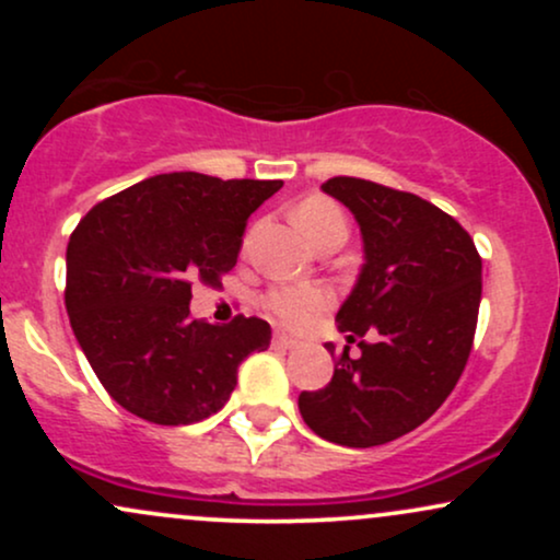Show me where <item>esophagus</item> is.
<instances>
[{
    "mask_svg": "<svg viewBox=\"0 0 560 560\" xmlns=\"http://www.w3.org/2000/svg\"><path fill=\"white\" fill-rule=\"evenodd\" d=\"M271 345L279 347V350H294V347H298V339L287 337V334H273Z\"/></svg>",
    "mask_w": 560,
    "mask_h": 560,
    "instance_id": "1",
    "label": "esophagus"
}]
</instances>
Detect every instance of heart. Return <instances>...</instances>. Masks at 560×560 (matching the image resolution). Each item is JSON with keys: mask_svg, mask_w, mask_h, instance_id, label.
Returning a JSON list of instances; mask_svg holds the SVG:
<instances>
[{"mask_svg": "<svg viewBox=\"0 0 560 560\" xmlns=\"http://www.w3.org/2000/svg\"><path fill=\"white\" fill-rule=\"evenodd\" d=\"M294 223L313 244L329 229H347L342 210L326 197L302 199L298 208H294ZM329 305L331 294L316 284H284L268 289L262 294V307H266L268 316H273L281 326H289V329H302V326L313 324Z\"/></svg>", "mask_w": 560, "mask_h": 560, "instance_id": "b5f03b06", "label": "heart"}]
</instances>
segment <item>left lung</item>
<instances>
[{"instance_id": "1", "label": "left lung", "mask_w": 560, "mask_h": 560, "mask_svg": "<svg viewBox=\"0 0 560 560\" xmlns=\"http://www.w3.org/2000/svg\"><path fill=\"white\" fill-rule=\"evenodd\" d=\"M320 189L352 210L363 234V271L337 313L361 358H350L347 345L331 382L302 392L298 405L324 440L384 445L421 427L464 374L481 258L468 231L419 195L352 176H334ZM326 350L334 355V345Z\"/></svg>"}]
</instances>
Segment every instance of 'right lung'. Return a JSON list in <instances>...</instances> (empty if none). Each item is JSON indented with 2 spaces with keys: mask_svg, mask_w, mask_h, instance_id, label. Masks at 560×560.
Returning a JSON list of instances; mask_svg holds the SVG:
<instances>
[{
  "mask_svg": "<svg viewBox=\"0 0 560 560\" xmlns=\"http://www.w3.org/2000/svg\"><path fill=\"white\" fill-rule=\"evenodd\" d=\"M281 182L160 173L96 202L68 242L66 307L83 355L128 413L182 427L218 413L271 326L189 316L191 284H221L247 218Z\"/></svg>",
  "mask_w": 560,
  "mask_h": 560,
  "instance_id": "right-lung-1",
  "label": "right lung"
}]
</instances>
